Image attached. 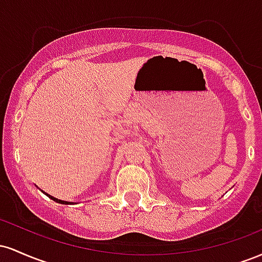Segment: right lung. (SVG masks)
Returning a JSON list of instances; mask_svg holds the SVG:
<instances>
[{
	"instance_id": "obj_1",
	"label": "right lung",
	"mask_w": 262,
	"mask_h": 262,
	"mask_svg": "<svg viewBox=\"0 0 262 262\" xmlns=\"http://www.w3.org/2000/svg\"><path fill=\"white\" fill-rule=\"evenodd\" d=\"M44 193H45V192H44ZM45 194H47V196L49 197L50 200L55 201V202H58V203H61V204H74V202H68V201H61V200H58V198H55V197L50 196V194H48V193H45Z\"/></svg>"
}]
</instances>
